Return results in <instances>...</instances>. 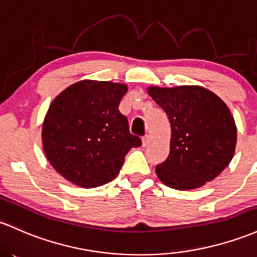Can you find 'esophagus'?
Segmentation results:
<instances>
[{"label": "esophagus", "mask_w": 257, "mask_h": 257, "mask_svg": "<svg viewBox=\"0 0 257 257\" xmlns=\"http://www.w3.org/2000/svg\"><path fill=\"white\" fill-rule=\"evenodd\" d=\"M150 143H151L150 135H145V137L143 138V145H144V146H148Z\"/></svg>", "instance_id": "esophagus-1"}]
</instances>
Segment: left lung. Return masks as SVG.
Here are the masks:
<instances>
[{"label": "left lung", "instance_id": "8db88e82", "mask_svg": "<svg viewBox=\"0 0 257 257\" xmlns=\"http://www.w3.org/2000/svg\"><path fill=\"white\" fill-rule=\"evenodd\" d=\"M148 92L172 128L170 155L156 166L161 182L189 190L215 179L235 151L236 126L227 105L202 86H151Z\"/></svg>", "mask_w": 257, "mask_h": 257}]
</instances>
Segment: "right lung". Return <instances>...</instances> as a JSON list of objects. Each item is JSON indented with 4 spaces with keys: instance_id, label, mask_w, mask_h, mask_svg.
<instances>
[{
    "instance_id": "obj_1",
    "label": "right lung",
    "mask_w": 257,
    "mask_h": 257,
    "mask_svg": "<svg viewBox=\"0 0 257 257\" xmlns=\"http://www.w3.org/2000/svg\"><path fill=\"white\" fill-rule=\"evenodd\" d=\"M126 90L119 83L81 80L52 101L42 146L63 178L83 188L106 184L118 176L129 150L142 145L118 109Z\"/></svg>"
}]
</instances>
